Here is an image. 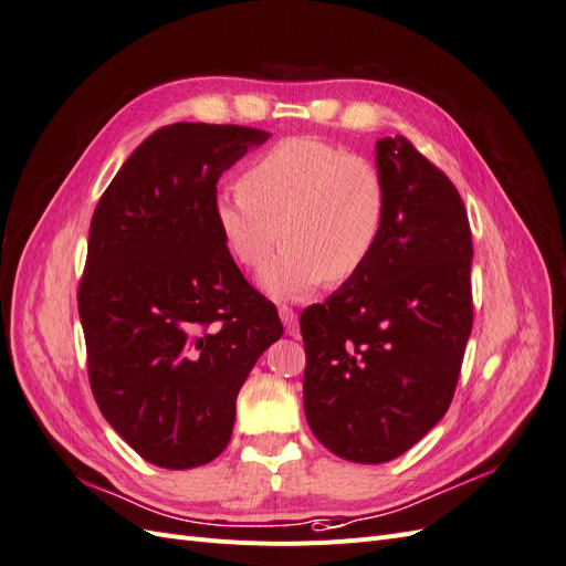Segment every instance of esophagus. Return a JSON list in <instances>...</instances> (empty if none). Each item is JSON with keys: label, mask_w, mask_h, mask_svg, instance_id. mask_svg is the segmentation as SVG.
Wrapping results in <instances>:
<instances>
[{"label": "esophagus", "mask_w": 566, "mask_h": 566, "mask_svg": "<svg viewBox=\"0 0 566 566\" xmlns=\"http://www.w3.org/2000/svg\"><path fill=\"white\" fill-rule=\"evenodd\" d=\"M280 319H282L289 336H298V315L294 313V307L280 305Z\"/></svg>", "instance_id": "34e87169"}]
</instances>
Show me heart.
<instances>
[{
    "instance_id": "1",
    "label": "heart",
    "mask_w": 566,
    "mask_h": 566,
    "mask_svg": "<svg viewBox=\"0 0 566 566\" xmlns=\"http://www.w3.org/2000/svg\"><path fill=\"white\" fill-rule=\"evenodd\" d=\"M242 190L218 192L213 223L242 268L256 270L272 298L307 296L324 282H350L374 256L388 190L376 164L310 136L286 138L249 164Z\"/></svg>"
}]
</instances>
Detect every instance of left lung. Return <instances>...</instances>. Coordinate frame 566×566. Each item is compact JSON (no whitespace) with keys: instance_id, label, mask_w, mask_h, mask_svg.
I'll return each mask as SVG.
<instances>
[{"instance_id":"1","label":"left lung","mask_w":566,"mask_h":566,"mask_svg":"<svg viewBox=\"0 0 566 566\" xmlns=\"http://www.w3.org/2000/svg\"><path fill=\"white\" fill-rule=\"evenodd\" d=\"M388 213L371 261L303 310V407L317 440L386 463L447 413L472 329L470 223L459 190L405 136L376 143Z\"/></svg>"}]
</instances>
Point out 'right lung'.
<instances>
[{
    "label": "right lung",
    "instance_id": "right-lung-1",
    "mask_svg": "<svg viewBox=\"0 0 566 566\" xmlns=\"http://www.w3.org/2000/svg\"><path fill=\"white\" fill-rule=\"evenodd\" d=\"M268 132L176 122L145 138L91 218L77 307L105 421L145 461L188 470L232 434L237 392L282 336L275 305L213 223L216 184Z\"/></svg>",
    "mask_w": 566,
    "mask_h": 566
}]
</instances>
